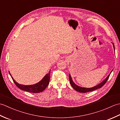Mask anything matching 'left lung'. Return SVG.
<instances>
[{
	"label": "left lung",
	"mask_w": 120,
	"mask_h": 120,
	"mask_svg": "<svg viewBox=\"0 0 120 120\" xmlns=\"http://www.w3.org/2000/svg\"><path fill=\"white\" fill-rule=\"evenodd\" d=\"M112 44H113V48H114V45L113 43H112ZM112 71L110 72V74H109L108 75L107 77L105 79H104L102 81V82H101L100 83H99L98 85H96L95 86H93V87H92V88H83V87H81V86H78L77 85H76V84L74 82V81H73L72 78V77H71L70 74H69L70 82L71 85L72 86V87L76 91H77L79 92H80V93H86V92H90V91H94V90H96V89H99V88H101L102 87V86L104 85H105V83L107 82V80L108 79V78L109 77V76H110L111 73L112 72Z\"/></svg>",
	"instance_id": "left-lung-1"
}]
</instances>
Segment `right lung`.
<instances>
[{
	"label": "right lung",
	"mask_w": 120,
	"mask_h": 120,
	"mask_svg": "<svg viewBox=\"0 0 120 120\" xmlns=\"http://www.w3.org/2000/svg\"><path fill=\"white\" fill-rule=\"evenodd\" d=\"M50 70L49 73H47L39 82L32 85H23L19 84L14 79L10 72L9 73L15 85L21 90L31 93H40L44 91L49 84L50 80Z\"/></svg>",
	"instance_id": "obj_1"
}]
</instances>
